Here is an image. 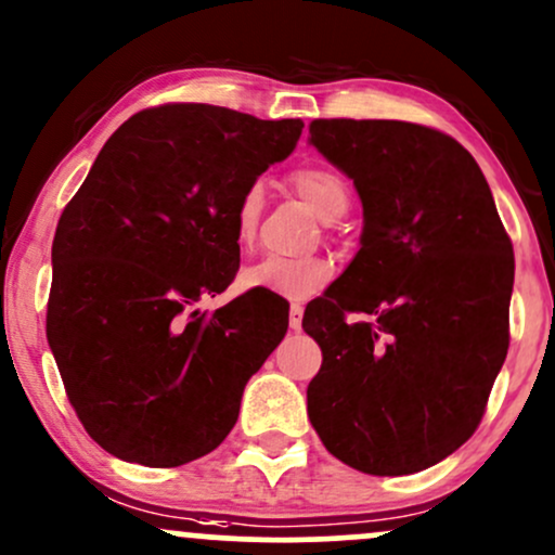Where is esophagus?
Listing matches in <instances>:
<instances>
[{
  "label": "esophagus",
  "mask_w": 555,
  "mask_h": 555,
  "mask_svg": "<svg viewBox=\"0 0 555 555\" xmlns=\"http://www.w3.org/2000/svg\"><path fill=\"white\" fill-rule=\"evenodd\" d=\"M299 326H302V308H299V305H292V308H289V328L297 331Z\"/></svg>",
  "instance_id": "esophagus-1"
}]
</instances>
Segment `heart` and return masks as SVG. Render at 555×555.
I'll return each instance as SVG.
<instances>
[{
  "mask_svg": "<svg viewBox=\"0 0 555 555\" xmlns=\"http://www.w3.org/2000/svg\"><path fill=\"white\" fill-rule=\"evenodd\" d=\"M289 188L295 195L302 197L310 208L318 214V219L334 224L347 214L349 184L336 169L323 167V164H308L289 175ZM260 214H263V188L260 184H247L242 190L232 214V232L234 242L247 250L256 242ZM331 279H334V266L328 258H260L258 263L247 266L242 271V284L247 289H266L273 295L284 297H308L321 292Z\"/></svg>",
  "mask_w": 555,
  "mask_h": 555,
  "instance_id": "b5f03b06",
  "label": "heart"
}]
</instances>
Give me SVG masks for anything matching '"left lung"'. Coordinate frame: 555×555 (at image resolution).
I'll return each instance as SVG.
<instances>
[{
  "mask_svg": "<svg viewBox=\"0 0 555 555\" xmlns=\"http://www.w3.org/2000/svg\"><path fill=\"white\" fill-rule=\"evenodd\" d=\"M310 143L354 182L365 227L347 271L305 308L323 352L308 417L360 473H420L486 415L508 352L512 240L477 162L441 130L313 119Z\"/></svg>",
  "mask_w": 555,
  "mask_h": 555,
  "instance_id": "1",
  "label": "left lung"
}]
</instances>
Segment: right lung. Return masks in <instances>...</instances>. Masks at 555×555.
I'll use <instances>...</instances> for the list:
<instances>
[{
    "label": "right lung",
    "mask_w": 555,
    "mask_h": 555,
    "mask_svg": "<svg viewBox=\"0 0 555 555\" xmlns=\"http://www.w3.org/2000/svg\"><path fill=\"white\" fill-rule=\"evenodd\" d=\"M302 127L211 104L143 109L62 211L47 339L75 415L109 454L180 467L237 423L289 305L245 292L208 315L195 302L234 282V203L295 151Z\"/></svg>",
    "instance_id": "add662e5"
}]
</instances>
